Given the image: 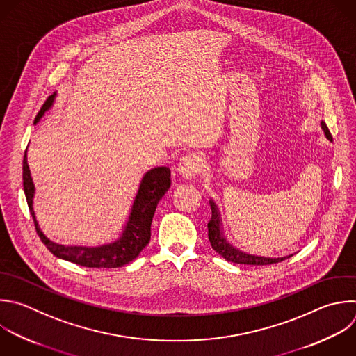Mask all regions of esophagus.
<instances>
[{
    "mask_svg": "<svg viewBox=\"0 0 356 356\" xmlns=\"http://www.w3.org/2000/svg\"><path fill=\"white\" fill-rule=\"evenodd\" d=\"M202 166H204V161L200 155H186L184 158L180 159L177 172L184 179H194L202 170Z\"/></svg>",
    "mask_w": 356,
    "mask_h": 356,
    "instance_id": "obj_1",
    "label": "esophagus"
}]
</instances>
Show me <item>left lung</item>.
Listing matches in <instances>:
<instances>
[{
    "instance_id": "8db88e82",
    "label": "left lung",
    "mask_w": 356,
    "mask_h": 356,
    "mask_svg": "<svg viewBox=\"0 0 356 356\" xmlns=\"http://www.w3.org/2000/svg\"><path fill=\"white\" fill-rule=\"evenodd\" d=\"M321 129L324 130L325 136L328 140H332L331 133L327 127V124L324 122H321ZM211 204V219L208 222V239L211 242L212 249L219 253L225 260L236 263V264H248V266H268V264H275V263H281L288 257H282V259H266V257H257V256H250L246 254L238 249H234L232 245H229L226 242V239L222 236L220 232V219H219V212L216 205L213 204V201H209Z\"/></svg>"
}]
</instances>
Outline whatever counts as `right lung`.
<instances>
[{
  "label": "right lung",
  "instance_id": "right-lung-1",
  "mask_svg": "<svg viewBox=\"0 0 356 356\" xmlns=\"http://www.w3.org/2000/svg\"><path fill=\"white\" fill-rule=\"evenodd\" d=\"M54 95L49 96L43 103L40 111L38 113L35 123L39 122V118L44 114V111L53 104ZM22 179H24V191L26 195V201L29 205V211L32 213L36 232L39 234L43 245L53 253L56 257L75 263L78 266L89 267V268H118L129 264L151 241V223L156 209L158 202L165 195V193L170 188V169L169 168H155L149 170L141 184L138 194L134 200L131 213L123 232L122 238L114 243L104 245L100 248H65L57 243L50 242L43 232L39 229V225L33 212V194L35 187L31 177V170L26 161V152L24 156L22 166Z\"/></svg>",
  "mask_w": 356,
  "mask_h": 356
}]
</instances>
